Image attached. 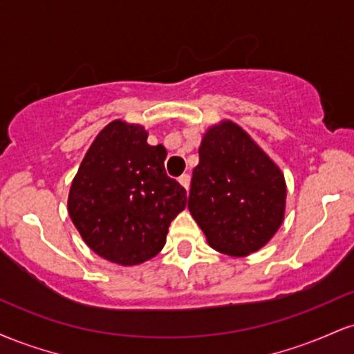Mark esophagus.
I'll list each match as a JSON object with an SVG mask.
<instances>
[{"label": "esophagus", "mask_w": 354, "mask_h": 354, "mask_svg": "<svg viewBox=\"0 0 354 354\" xmlns=\"http://www.w3.org/2000/svg\"><path fill=\"white\" fill-rule=\"evenodd\" d=\"M178 181H180V185L183 186V188L189 189V181H191L189 174H181V176L178 178Z\"/></svg>", "instance_id": "obj_1"}]
</instances>
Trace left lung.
I'll return each instance as SVG.
<instances>
[{"mask_svg":"<svg viewBox=\"0 0 354 354\" xmlns=\"http://www.w3.org/2000/svg\"><path fill=\"white\" fill-rule=\"evenodd\" d=\"M281 169L233 121L211 126L193 169L188 208L209 246L246 256L274 236L284 219Z\"/></svg>","mask_w":354,"mask_h":354,"instance_id":"8db88e82","label":"left lung"}]
</instances>
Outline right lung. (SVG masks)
<instances>
[{"label":"right lung","instance_id":"obj_1","mask_svg":"<svg viewBox=\"0 0 354 354\" xmlns=\"http://www.w3.org/2000/svg\"><path fill=\"white\" fill-rule=\"evenodd\" d=\"M141 124L111 121L84 154L68 211L84 243L108 261L133 266L163 250L186 189L165 171V146H149Z\"/></svg>","mask_w":354,"mask_h":354}]
</instances>
